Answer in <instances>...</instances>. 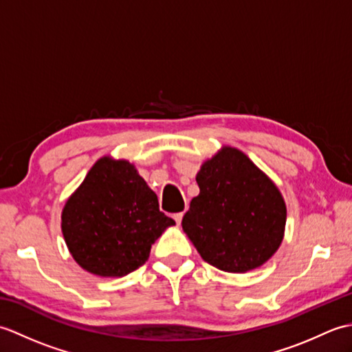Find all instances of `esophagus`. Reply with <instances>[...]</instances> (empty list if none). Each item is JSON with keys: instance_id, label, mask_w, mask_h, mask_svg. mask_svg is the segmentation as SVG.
I'll return each instance as SVG.
<instances>
[{"instance_id": "esophagus-1", "label": "esophagus", "mask_w": 352, "mask_h": 352, "mask_svg": "<svg viewBox=\"0 0 352 352\" xmlns=\"http://www.w3.org/2000/svg\"><path fill=\"white\" fill-rule=\"evenodd\" d=\"M174 219H175V222L178 223V226H180L182 219H183V213H175V214H174Z\"/></svg>"}]
</instances>
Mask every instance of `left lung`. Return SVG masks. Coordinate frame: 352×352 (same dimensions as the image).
I'll use <instances>...</instances> for the list:
<instances>
[{
	"label": "left lung",
	"mask_w": 352,
	"mask_h": 352,
	"mask_svg": "<svg viewBox=\"0 0 352 352\" xmlns=\"http://www.w3.org/2000/svg\"><path fill=\"white\" fill-rule=\"evenodd\" d=\"M183 231L199 256L226 272L260 267L280 248L286 203L276 184L248 155L223 145L197 174Z\"/></svg>",
	"instance_id": "obj_1"
}]
</instances>
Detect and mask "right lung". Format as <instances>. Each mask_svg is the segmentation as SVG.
<instances>
[{"mask_svg": "<svg viewBox=\"0 0 352 352\" xmlns=\"http://www.w3.org/2000/svg\"><path fill=\"white\" fill-rule=\"evenodd\" d=\"M175 221L133 163L104 155L62 210V233L72 258L98 276H124L145 263L151 245Z\"/></svg>", "mask_w": 352, "mask_h": 352, "instance_id": "add662e5", "label": "right lung"}]
</instances>
